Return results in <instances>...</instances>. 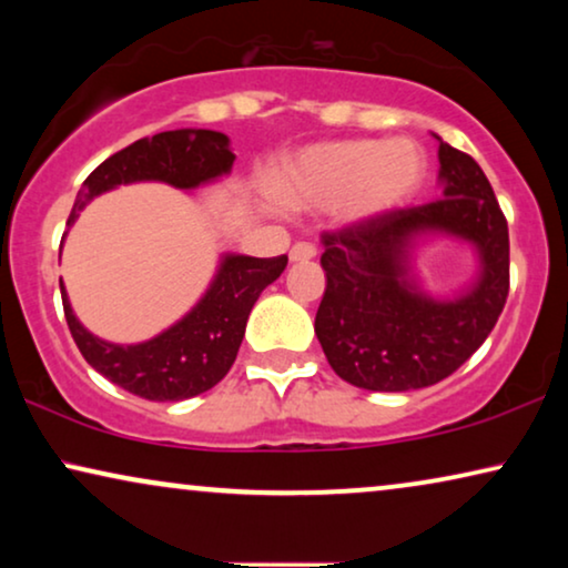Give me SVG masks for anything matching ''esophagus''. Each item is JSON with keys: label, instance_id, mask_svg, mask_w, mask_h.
Returning a JSON list of instances; mask_svg holds the SVG:
<instances>
[{"label": "esophagus", "instance_id": "obj_1", "mask_svg": "<svg viewBox=\"0 0 568 568\" xmlns=\"http://www.w3.org/2000/svg\"><path fill=\"white\" fill-rule=\"evenodd\" d=\"M317 255V247L313 243H294L292 251H290V261L300 263V261H310Z\"/></svg>", "mask_w": 568, "mask_h": 568}]
</instances>
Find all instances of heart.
Instances as JSON below:
<instances>
[{"label":"heart","mask_w":568,"mask_h":568,"mask_svg":"<svg viewBox=\"0 0 568 568\" xmlns=\"http://www.w3.org/2000/svg\"><path fill=\"white\" fill-rule=\"evenodd\" d=\"M426 178L414 139H344L307 146L271 178V193L290 209H344L352 222L406 206Z\"/></svg>","instance_id":"heart-1"}]
</instances>
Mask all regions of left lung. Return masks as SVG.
Wrapping results in <instances>:
<instances>
[{"label": "left lung", "instance_id": "obj_1", "mask_svg": "<svg viewBox=\"0 0 568 568\" xmlns=\"http://www.w3.org/2000/svg\"><path fill=\"white\" fill-rule=\"evenodd\" d=\"M439 183L437 201L323 235L315 336L333 372L364 390L406 393L449 377L488 338L507 302L509 230L491 183L470 154L442 139ZM424 234L477 247V282L453 301L426 295L409 274Z\"/></svg>", "mask_w": 568, "mask_h": 568}]
</instances>
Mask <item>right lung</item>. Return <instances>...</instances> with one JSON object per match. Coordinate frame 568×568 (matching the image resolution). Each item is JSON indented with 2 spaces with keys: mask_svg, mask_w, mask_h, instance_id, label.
Listing matches in <instances>:
<instances>
[{
  "mask_svg": "<svg viewBox=\"0 0 568 568\" xmlns=\"http://www.w3.org/2000/svg\"><path fill=\"white\" fill-rule=\"evenodd\" d=\"M232 162H235V154L230 152V139L220 131L175 129L162 131L152 139H139L92 170L77 193L67 224L72 227L84 204L115 185L160 181L181 191H191L227 175ZM284 268L286 255H276V258L222 255L214 282L209 284L204 297L191 307V313H185L160 336L129 346L108 344L92 336L77 321L61 278L59 286L67 325L90 367L139 398L162 403L185 400L212 390L227 375L243 344L245 323L255 300L271 282L282 276Z\"/></svg>",
  "mask_w": 568,
  "mask_h": 568,
  "instance_id": "1",
  "label": "right lung"
}]
</instances>
